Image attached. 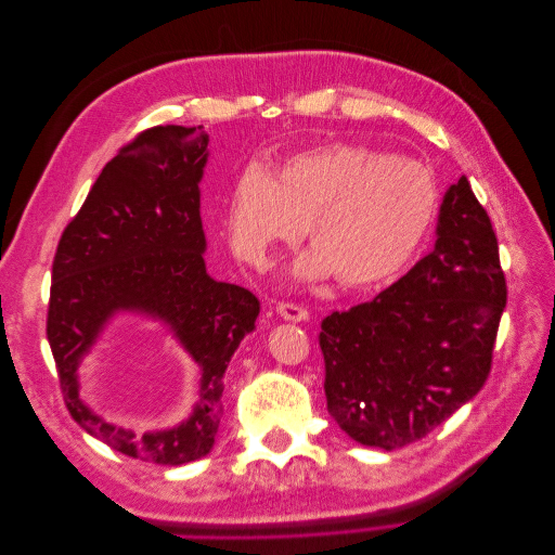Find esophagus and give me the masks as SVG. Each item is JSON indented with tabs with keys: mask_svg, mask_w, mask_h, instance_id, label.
<instances>
[{
	"mask_svg": "<svg viewBox=\"0 0 555 555\" xmlns=\"http://www.w3.org/2000/svg\"><path fill=\"white\" fill-rule=\"evenodd\" d=\"M278 314L284 319V322H306L310 317V312L304 306H296V304H280Z\"/></svg>",
	"mask_w": 555,
	"mask_h": 555,
	"instance_id": "esophagus-1",
	"label": "esophagus"
}]
</instances>
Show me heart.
I'll use <instances>...</instances> for the list:
<instances>
[{
	"label": "heart",
	"mask_w": 555,
	"mask_h": 555,
	"mask_svg": "<svg viewBox=\"0 0 555 555\" xmlns=\"http://www.w3.org/2000/svg\"><path fill=\"white\" fill-rule=\"evenodd\" d=\"M428 166L361 143H324L284 159L275 176L247 166L233 180L224 227L233 251L268 266L306 224L312 247L296 259L298 282L331 275L343 287H375L410 263L438 217Z\"/></svg>",
	"instance_id": "obj_1"
}]
</instances>
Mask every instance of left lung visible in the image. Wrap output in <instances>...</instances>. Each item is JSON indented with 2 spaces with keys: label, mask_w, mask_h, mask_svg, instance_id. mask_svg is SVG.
I'll use <instances>...</instances> for the list:
<instances>
[{
  "label": "left lung",
  "mask_w": 555,
  "mask_h": 555,
  "mask_svg": "<svg viewBox=\"0 0 555 555\" xmlns=\"http://www.w3.org/2000/svg\"><path fill=\"white\" fill-rule=\"evenodd\" d=\"M505 304L495 231L461 176L444 192L430 255L371 304L322 322L328 414L363 447L426 438L489 377Z\"/></svg>",
  "instance_id": "left-lung-1"
}]
</instances>
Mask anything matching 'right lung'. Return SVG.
Segmentation results:
<instances>
[{
	"label": "right lung",
	"mask_w": 555,
	"mask_h": 555,
	"mask_svg": "<svg viewBox=\"0 0 555 555\" xmlns=\"http://www.w3.org/2000/svg\"><path fill=\"white\" fill-rule=\"evenodd\" d=\"M208 141L204 127L143 131L99 173L53 261L48 343L66 408L92 438L157 465L208 456L220 428L224 373L259 314L255 294L206 271L198 184ZM122 313L164 325L199 365V400L171 429L137 434L111 425L79 396L81 361Z\"/></svg>",
	"instance_id": "1"
}]
</instances>
